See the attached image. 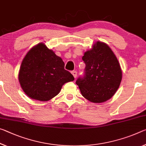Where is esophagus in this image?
<instances>
[{"label":"esophagus","mask_w":146,"mask_h":146,"mask_svg":"<svg viewBox=\"0 0 146 146\" xmlns=\"http://www.w3.org/2000/svg\"><path fill=\"white\" fill-rule=\"evenodd\" d=\"M71 73H72V75H73V77H74V78H76L77 77V72L76 71H71Z\"/></svg>","instance_id":"esophagus-1"}]
</instances>
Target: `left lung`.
I'll list each match as a JSON object with an SVG mask.
<instances>
[{"label":"left lung","instance_id":"left-lung-1","mask_svg":"<svg viewBox=\"0 0 146 146\" xmlns=\"http://www.w3.org/2000/svg\"><path fill=\"white\" fill-rule=\"evenodd\" d=\"M86 64L84 75L76 84L88 100L103 103L110 99L118 89L122 78L119 64L106 44L98 41L82 58Z\"/></svg>","mask_w":146,"mask_h":146}]
</instances>
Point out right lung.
Instances as JSON below:
<instances>
[{
  "label": "right lung",
  "mask_w": 146,
  "mask_h": 146,
  "mask_svg": "<svg viewBox=\"0 0 146 146\" xmlns=\"http://www.w3.org/2000/svg\"><path fill=\"white\" fill-rule=\"evenodd\" d=\"M64 62L52 50L40 43L27 53L22 62L19 80L29 98L47 101L58 94L65 83L75 78L64 69Z\"/></svg>",
  "instance_id": "obj_1"
}]
</instances>
